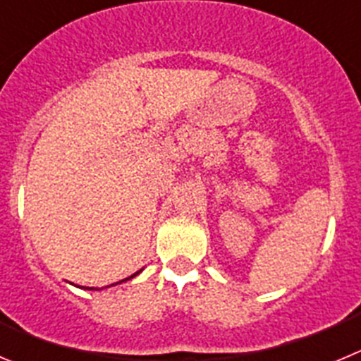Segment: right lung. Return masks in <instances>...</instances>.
Here are the masks:
<instances>
[{"instance_id": "right-lung-1", "label": "right lung", "mask_w": 361, "mask_h": 361, "mask_svg": "<svg viewBox=\"0 0 361 361\" xmlns=\"http://www.w3.org/2000/svg\"><path fill=\"white\" fill-rule=\"evenodd\" d=\"M142 271V269H141ZM141 271H137V273H133L132 276H128V279H124V280H121V282H126V280H130V279H133V276H137L139 275V273H141ZM121 282H117V283H121ZM117 283H114V286H117ZM106 288H110V286H106ZM86 289H94V288H86ZM104 289V288H103Z\"/></svg>"}]
</instances>
